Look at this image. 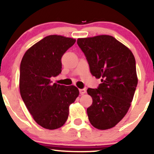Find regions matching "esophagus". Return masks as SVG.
<instances>
[{"label": "esophagus", "mask_w": 154, "mask_h": 154, "mask_svg": "<svg viewBox=\"0 0 154 154\" xmlns=\"http://www.w3.org/2000/svg\"><path fill=\"white\" fill-rule=\"evenodd\" d=\"M85 93H86V90L85 89H79V93H80L81 95L85 94Z\"/></svg>", "instance_id": "esophagus-1"}]
</instances>
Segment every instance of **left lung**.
<instances>
[{
	"label": "left lung",
	"mask_w": 154,
	"mask_h": 154,
	"mask_svg": "<svg viewBox=\"0 0 154 154\" xmlns=\"http://www.w3.org/2000/svg\"><path fill=\"white\" fill-rule=\"evenodd\" d=\"M92 75L100 78L95 89L88 88L93 103L87 109L93 127L107 130L122 119L131 105L137 85L135 59L131 51L110 35L77 39Z\"/></svg>",
	"instance_id": "left-lung-1"
}]
</instances>
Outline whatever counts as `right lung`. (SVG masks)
<instances>
[{
    "instance_id": "1",
    "label": "right lung",
    "mask_w": 154,
    "mask_h": 154,
    "mask_svg": "<svg viewBox=\"0 0 154 154\" xmlns=\"http://www.w3.org/2000/svg\"><path fill=\"white\" fill-rule=\"evenodd\" d=\"M75 41L61 35H49L28 49L21 61V96L35 121L45 129L63 126L68 119L69 106L79 95L75 86L51 81V77L61 72V57Z\"/></svg>"
}]
</instances>
